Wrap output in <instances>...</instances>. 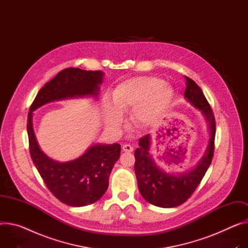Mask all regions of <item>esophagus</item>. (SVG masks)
Here are the masks:
<instances>
[{
  "label": "esophagus",
  "mask_w": 248,
  "mask_h": 248,
  "mask_svg": "<svg viewBox=\"0 0 248 248\" xmlns=\"http://www.w3.org/2000/svg\"><path fill=\"white\" fill-rule=\"evenodd\" d=\"M122 150H123L124 152H132V151H133V147H132L131 145L126 144V145H123Z\"/></svg>",
  "instance_id": "esophagus-1"
}]
</instances>
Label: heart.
<instances>
[{"label":"heart","mask_w":248,"mask_h":248,"mask_svg":"<svg viewBox=\"0 0 248 248\" xmlns=\"http://www.w3.org/2000/svg\"><path fill=\"white\" fill-rule=\"evenodd\" d=\"M174 96L172 87L151 76H141L125 80L112 92V101L104 102L105 119L108 125L118 126L122 113L131 109L132 119L139 126L157 123Z\"/></svg>","instance_id":"b5f03b06"}]
</instances>
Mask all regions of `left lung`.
<instances>
[{"label":"left lung","instance_id":"1","mask_svg":"<svg viewBox=\"0 0 248 248\" xmlns=\"http://www.w3.org/2000/svg\"><path fill=\"white\" fill-rule=\"evenodd\" d=\"M185 78V98L203 114L208 126L209 140L196 168L182 174H169L156 165L150 154V135L140 138L139 148L134 154L138 188L148 202L160 207H175L184 203L200 185L214 157L216 120L213 110L200 86L187 76Z\"/></svg>","mask_w":248,"mask_h":248}]
</instances>
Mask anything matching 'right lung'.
I'll return each mask as SVG.
<instances>
[{
    "mask_svg": "<svg viewBox=\"0 0 248 248\" xmlns=\"http://www.w3.org/2000/svg\"><path fill=\"white\" fill-rule=\"evenodd\" d=\"M104 73L100 70L65 68L60 71L36 94L28 115L30 153L47 188L62 202L84 206L97 202L106 192L114 164L120 157L119 144H95L75 160L58 162L47 157L36 142L32 112L41 106L62 99L97 97Z\"/></svg>",
    "mask_w": 248,
    "mask_h": 248,
    "instance_id": "obj_1",
    "label": "right lung"
}]
</instances>
